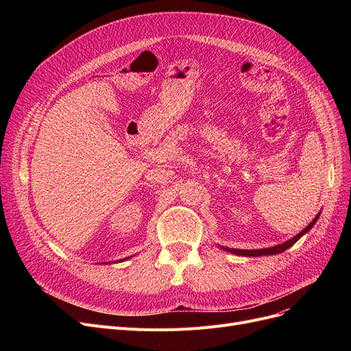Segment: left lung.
<instances>
[{
	"label": "left lung",
	"mask_w": 351,
	"mask_h": 351,
	"mask_svg": "<svg viewBox=\"0 0 351 351\" xmlns=\"http://www.w3.org/2000/svg\"><path fill=\"white\" fill-rule=\"evenodd\" d=\"M319 216H320V213H317V216L311 220V222L308 223V226L304 228L299 234L291 237L290 241H287V242H285V243H282V245L273 246V247H267V249H257V250H242V249H230V247H222V249H225V250H228V252H230V253H233V254H239V256H253V257H254V256H267V254H278V253H282V252L287 250L289 247H291L294 243H296V242L299 241V239H300L303 234H306L313 226H315V223L317 222Z\"/></svg>",
	"instance_id": "1"
}]
</instances>
